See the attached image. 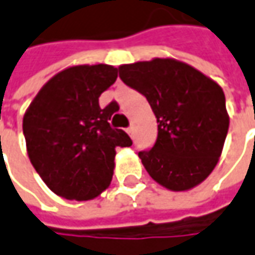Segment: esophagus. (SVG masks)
<instances>
[{
	"label": "esophagus",
	"instance_id": "1",
	"mask_svg": "<svg viewBox=\"0 0 255 255\" xmlns=\"http://www.w3.org/2000/svg\"><path fill=\"white\" fill-rule=\"evenodd\" d=\"M127 132L129 134V135H132V132H134V127H132V126H129V127L127 128Z\"/></svg>",
	"mask_w": 255,
	"mask_h": 255
}]
</instances>
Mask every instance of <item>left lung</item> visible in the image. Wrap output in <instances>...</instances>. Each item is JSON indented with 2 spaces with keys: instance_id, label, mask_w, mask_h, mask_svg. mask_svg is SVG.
<instances>
[{
  "instance_id": "8db88e82",
  "label": "left lung",
  "mask_w": 255,
  "mask_h": 255,
  "mask_svg": "<svg viewBox=\"0 0 255 255\" xmlns=\"http://www.w3.org/2000/svg\"><path fill=\"white\" fill-rule=\"evenodd\" d=\"M120 78L144 95L158 134L138 157L152 180L172 191L190 190L211 174L228 132L221 87L188 64L172 58L126 64Z\"/></svg>"
}]
</instances>
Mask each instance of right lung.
Here are the masks:
<instances>
[{"mask_svg": "<svg viewBox=\"0 0 255 255\" xmlns=\"http://www.w3.org/2000/svg\"><path fill=\"white\" fill-rule=\"evenodd\" d=\"M117 77L118 68L107 64L67 68L39 90L24 116L31 164L60 197L85 201L100 195L111 183L116 148L132 144L108 123L117 103L98 104Z\"/></svg>", "mask_w": 255, "mask_h": 255, "instance_id": "right-lung-1", "label": "right lung"}]
</instances>
